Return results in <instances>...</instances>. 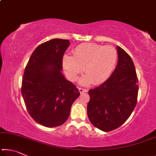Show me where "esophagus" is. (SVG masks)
I'll return each instance as SVG.
<instances>
[{"mask_svg": "<svg viewBox=\"0 0 156 156\" xmlns=\"http://www.w3.org/2000/svg\"><path fill=\"white\" fill-rule=\"evenodd\" d=\"M78 89H79V91H80V94H83V93H86V92H87L88 91V90L87 89H83V88H78Z\"/></svg>", "mask_w": 156, "mask_h": 156, "instance_id": "obj_1", "label": "esophagus"}]
</instances>
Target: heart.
Segmentation results:
<instances>
[{"label": "heart", "mask_w": 156, "mask_h": 156, "mask_svg": "<svg viewBox=\"0 0 156 156\" xmlns=\"http://www.w3.org/2000/svg\"><path fill=\"white\" fill-rule=\"evenodd\" d=\"M118 59L114 47L95 43H82L73 50V56H63L62 65L66 75L76 81L83 71L85 73L80 80L83 85L93 83L101 84L112 75Z\"/></svg>", "instance_id": "1"}]
</instances>
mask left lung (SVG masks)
Here are the masks:
<instances>
[{"mask_svg":"<svg viewBox=\"0 0 156 156\" xmlns=\"http://www.w3.org/2000/svg\"><path fill=\"white\" fill-rule=\"evenodd\" d=\"M118 63L109 78L90 89L87 115L92 125L100 130L110 131L125 122L135 108L138 80L131 58L117 46Z\"/></svg>","mask_w":156,"mask_h":156,"instance_id":"left-lung-1","label":"left lung"}]
</instances>
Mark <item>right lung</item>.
Here are the masks:
<instances>
[{"mask_svg": "<svg viewBox=\"0 0 156 156\" xmlns=\"http://www.w3.org/2000/svg\"><path fill=\"white\" fill-rule=\"evenodd\" d=\"M70 43L55 38L34 50L26 66L21 94L31 118L46 127L62 125L68 119L80 92L62 73V57Z\"/></svg>", "mask_w": 156, "mask_h": 156, "instance_id": "1", "label": "right lung"}]
</instances>
